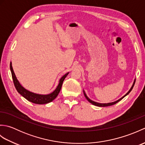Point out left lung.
Returning <instances> with one entry per match:
<instances>
[{"label": "left lung", "instance_id": "8db88e82", "mask_svg": "<svg viewBox=\"0 0 145 145\" xmlns=\"http://www.w3.org/2000/svg\"><path fill=\"white\" fill-rule=\"evenodd\" d=\"M135 80H134V82H133V85H132V86H131V87L130 88V90H129V91L127 92V93H126L123 97H122L121 98H120V99H118V100H116V101H113V102H111V103H98V102H96V101H93V100H91V99H90V98H89L88 97H87V95H86V93H85V91H84V95H85V98H87V100L89 101V102H90V103H91L92 105H95V106H100V107H103V106H111V105H115V104H116V103H118V101H120V100H121L124 97H125L126 96H127V95H128L129 93H130V92L132 90V89H133V87H134V85H135Z\"/></svg>", "mask_w": 145, "mask_h": 145}]
</instances>
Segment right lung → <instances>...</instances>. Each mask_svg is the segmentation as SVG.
<instances>
[{
  "label": "right lung",
  "mask_w": 145,
  "mask_h": 145,
  "mask_svg": "<svg viewBox=\"0 0 145 145\" xmlns=\"http://www.w3.org/2000/svg\"><path fill=\"white\" fill-rule=\"evenodd\" d=\"M10 69L12 79H13L15 87L16 88V90H17L18 93H19L23 97L25 98V99L30 101V102H32L35 104H39V105L47 104V103H50L58 96V95L59 93V92L61 90V86H62V84L64 81V80L67 77V76L69 75V72H68L67 73H66V74H65L63 76H61L60 79L59 80V81H58V85L57 86L56 88L55 89V90H54V91H52V93L49 94L42 95V94H38V93H33V92H32L28 90H27V89H25L20 84V82H18L14 72L11 61L10 63Z\"/></svg>",
  "instance_id": "1"
}]
</instances>
